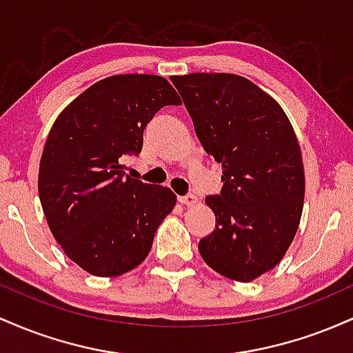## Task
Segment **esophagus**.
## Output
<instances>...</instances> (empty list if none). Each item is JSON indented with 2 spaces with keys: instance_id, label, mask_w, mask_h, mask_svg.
Instances as JSON below:
<instances>
[{
  "instance_id": "34e87169",
  "label": "esophagus",
  "mask_w": 353,
  "mask_h": 353,
  "mask_svg": "<svg viewBox=\"0 0 353 353\" xmlns=\"http://www.w3.org/2000/svg\"><path fill=\"white\" fill-rule=\"evenodd\" d=\"M179 202H181V204H184V205H188V208H190V205L196 204L197 197L194 196V194H185V196L179 197Z\"/></svg>"
}]
</instances>
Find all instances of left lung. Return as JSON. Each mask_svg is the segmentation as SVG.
<instances>
[{"mask_svg":"<svg viewBox=\"0 0 353 353\" xmlns=\"http://www.w3.org/2000/svg\"><path fill=\"white\" fill-rule=\"evenodd\" d=\"M204 151L222 164L221 194L205 197L216 229L201 239L204 262L250 282L281 262L301 222L302 152L283 109L252 81L228 72L171 78Z\"/></svg>","mask_w":353,"mask_h":353,"instance_id":"left-lung-1","label":"left lung"}]
</instances>
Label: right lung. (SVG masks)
<instances>
[{"label": "right lung", "mask_w": 353, "mask_h": 353, "mask_svg": "<svg viewBox=\"0 0 353 353\" xmlns=\"http://www.w3.org/2000/svg\"><path fill=\"white\" fill-rule=\"evenodd\" d=\"M181 98L163 76L101 79L58 116L44 144L38 190L64 254L86 272L116 277L148 257L154 234L176 205L164 185L125 176V156L143 149V132Z\"/></svg>", "instance_id": "obj_1"}]
</instances>
